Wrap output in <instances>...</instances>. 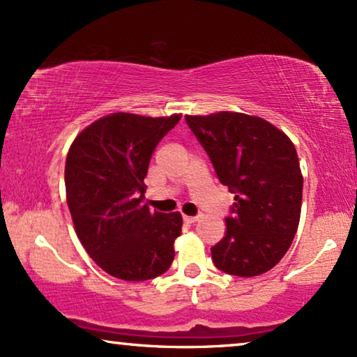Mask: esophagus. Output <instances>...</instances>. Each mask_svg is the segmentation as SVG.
I'll use <instances>...</instances> for the list:
<instances>
[{
  "label": "esophagus",
  "mask_w": 357,
  "mask_h": 357,
  "mask_svg": "<svg viewBox=\"0 0 357 357\" xmlns=\"http://www.w3.org/2000/svg\"><path fill=\"white\" fill-rule=\"evenodd\" d=\"M183 221L188 224H195L197 221H199V216H183Z\"/></svg>",
  "instance_id": "34e87169"
}]
</instances>
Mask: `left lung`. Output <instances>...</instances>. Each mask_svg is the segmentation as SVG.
<instances>
[{
    "mask_svg": "<svg viewBox=\"0 0 357 357\" xmlns=\"http://www.w3.org/2000/svg\"><path fill=\"white\" fill-rule=\"evenodd\" d=\"M219 182L236 193L226 234L211 248L227 275L252 278L276 266L297 232L302 177L294 144L270 121L241 112L185 115Z\"/></svg>",
    "mask_w": 357,
    "mask_h": 357,
    "instance_id": "obj_1",
    "label": "left lung"
}]
</instances>
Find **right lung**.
I'll use <instances>...</instances> for the list:
<instances>
[{"instance_id": "obj_1", "label": "right lung", "mask_w": 357, "mask_h": 357, "mask_svg": "<svg viewBox=\"0 0 357 357\" xmlns=\"http://www.w3.org/2000/svg\"><path fill=\"white\" fill-rule=\"evenodd\" d=\"M180 119L115 112L86 126L68 151L66 202L77 238L119 280H153L172 265L182 214L149 211L143 199L151 155Z\"/></svg>"}]
</instances>
